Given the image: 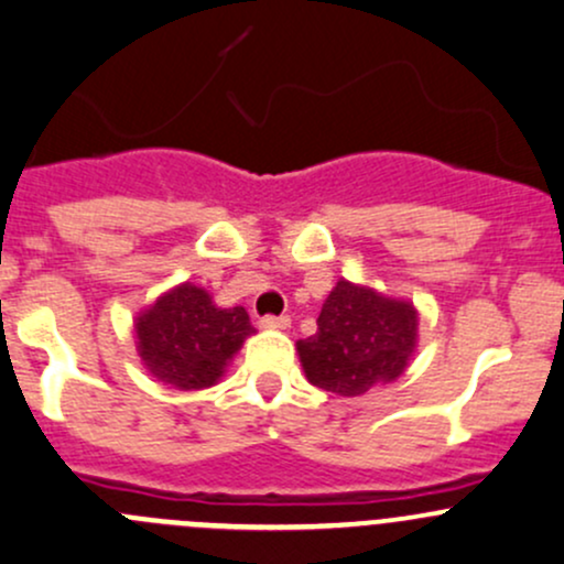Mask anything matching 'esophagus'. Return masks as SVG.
<instances>
[{
    "mask_svg": "<svg viewBox=\"0 0 564 564\" xmlns=\"http://www.w3.org/2000/svg\"><path fill=\"white\" fill-rule=\"evenodd\" d=\"M259 324H262L264 329H289L292 318H289V316H264Z\"/></svg>",
    "mask_w": 564,
    "mask_h": 564,
    "instance_id": "1",
    "label": "esophagus"
}]
</instances>
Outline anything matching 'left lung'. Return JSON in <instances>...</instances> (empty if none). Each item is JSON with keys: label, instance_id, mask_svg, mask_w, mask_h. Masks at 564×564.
Here are the masks:
<instances>
[{"label": "left lung", "instance_id": "8db88e82", "mask_svg": "<svg viewBox=\"0 0 564 564\" xmlns=\"http://www.w3.org/2000/svg\"><path fill=\"white\" fill-rule=\"evenodd\" d=\"M318 332L297 343L313 387L361 397L394 383L419 348V311L411 300L340 278L318 313Z\"/></svg>", "mask_w": 564, "mask_h": 564}]
</instances>
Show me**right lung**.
Masks as SVG:
<instances>
[{
    "label": "right lung",
    "instance_id": "right-lung-1",
    "mask_svg": "<svg viewBox=\"0 0 564 564\" xmlns=\"http://www.w3.org/2000/svg\"><path fill=\"white\" fill-rule=\"evenodd\" d=\"M253 332L246 307H218L192 281L167 289L134 316L142 367L181 391L216 387Z\"/></svg>",
    "mask_w": 564,
    "mask_h": 564
}]
</instances>
